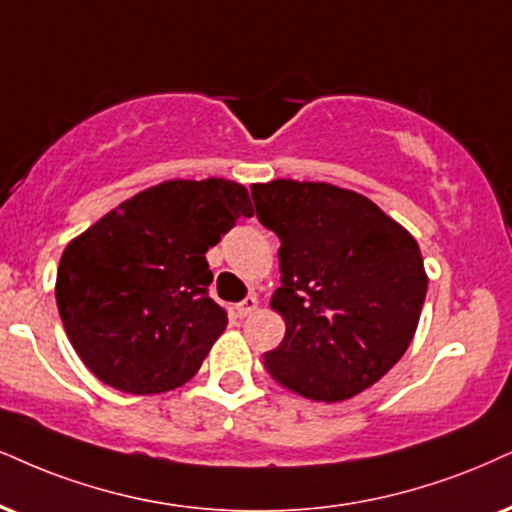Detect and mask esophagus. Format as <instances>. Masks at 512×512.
Here are the masks:
<instances>
[{
	"label": "esophagus",
	"mask_w": 512,
	"mask_h": 512,
	"mask_svg": "<svg viewBox=\"0 0 512 512\" xmlns=\"http://www.w3.org/2000/svg\"><path fill=\"white\" fill-rule=\"evenodd\" d=\"M256 308H258V299H256L254 294H251V296H246L244 301H239V304L235 306V311H237L239 318H246V315L254 313Z\"/></svg>",
	"instance_id": "1"
}]
</instances>
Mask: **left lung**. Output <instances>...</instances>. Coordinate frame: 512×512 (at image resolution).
<instances>
[{"mask_svg":"<svg viewBox=\"0 0 512 512\" xmlns=\"http://www.w3.org/2000/svg\"><path fill=\"white\" fill-rule=\"evenodd\" d=\"M256 216L280 237L270 306L285 318L263 356L275 382L313 401L361 394L401 361L427 294L420 246L363 194L327 182L251 187Z\"/></svg>","mask_w":512,"mask_h":512,"instance_id":"obj_1","label":"left lung"}]
</instances>
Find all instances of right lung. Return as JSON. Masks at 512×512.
I'll return each instance as SVG.
<instances>
[{"label":"right lung","instance_id":"1","mask_svg":"<svg viewBox=\"0 0 512 512\" xmlns=\"http://www.w3.org/2000/svg\"><path fill=\"white\" fill-rule=\"evenodd\" d=\"M249 192L223 178L168 180L106 213L63 251L56 306L73 349L94 375L128 394L185 384L227 325L208 296L206 251Z\"/></svg>","mask_w":512,"mask_h":512}]
</instances>
